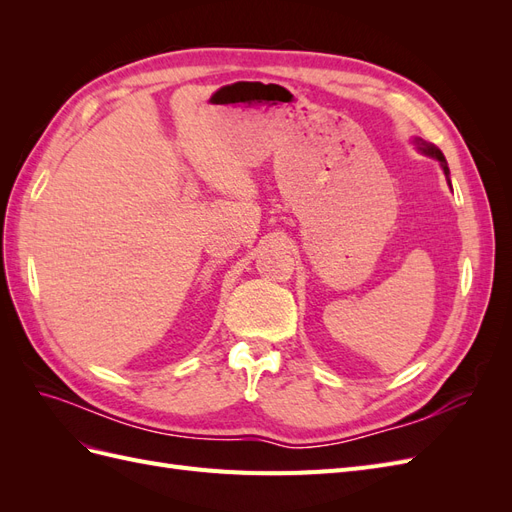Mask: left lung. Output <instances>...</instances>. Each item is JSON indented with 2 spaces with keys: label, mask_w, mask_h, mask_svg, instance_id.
Wrapping results in <instances>:
<instances>
[{
  "label": "left lung",
  "mask_w": 512,
  "mask_h": 512,
  "mask_svg": "<svg viewBox=\"0 0 512 512\" xmlns=\"http://www.w3.org/2000/svg\"><path fill=\"white\" fill-rule=\"evenodd\" d=\"M416 145H418V149H421L423 153H427V156H431V158H438V160L442 162V168H444V173L448 175V166H446V160H444V156H442V151H440L438 147H433L431 143L423 141V138H416Z\"/></svg>",
  "instance_id": "obj_1"
}]
</instances>
